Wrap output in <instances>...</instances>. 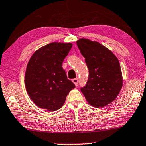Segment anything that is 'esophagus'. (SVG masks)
Instances as JSON below:
<instances>
[{
    "label": "esophagus",
    "instance_id": "obj_1",
    "mask_svg": "<svg viewBox=\"0 0 146 146\" xmlns=\"http://www.w3.org/2000/svg\"><path fill=\"white\" fill-rule=\"evenodd\" d=\"M72 81H73V83H74V84L75 85V86H77V85H78L79 80H78V79H77V78H75V79H73V80H72Z\"/></svg>",
    "mask_w": 146,
    "mask_h": 146
}]
</instances>
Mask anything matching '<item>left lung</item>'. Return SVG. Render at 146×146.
<instances>
[{
	"mask_svg": "<svg viewBox=\"0 0 146 146\" xmlns=\"http://www.w3.org/2000/svg\"><path fill=\"white\" fill-rule=\"evenodd\" d=\"M77 44L89 72L88 81L81 89V92L90 106L104 108L115 100L123 85L119 60L109 48L97 41L80 38Z\"/></svg>",
	"mask_w": 146,
	"mask_h": 146,
	"instance_id": "1",
	"label": "left lung"
}]
</instances>
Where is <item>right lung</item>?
I'll return each instance as SVG.
<instances>
[{
	"instance_id": "obj_1",
	"label": "right lung",
	"mask_w": 146,
	"mask_h": 146,
	"mask_svg": "<svg viewBox=\"0 0 146 146\" xmlns=\"http://www.w3.org/2000/svg\"><path fill=\"white\" fill-rule=\"evenodd\" d=\"M72 46L70 42H52L36 50L29 59L25 85L29 98L38 108L50 111L58 110L75 87L62 67Z\"/></svg>"
}]
</instances>
